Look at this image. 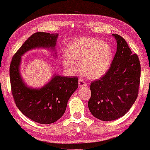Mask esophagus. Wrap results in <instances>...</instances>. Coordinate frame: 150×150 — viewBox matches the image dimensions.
<instances>
[{"mask_svg": "<svg viewBox=\"0 0 150 150\" xmlns=\"http://www.w3.org/2000/svg\"><path fill=\"white\" fill-rule=\"evenodd\" d=\"M79 87H87V84L86 83V82L84 81L83 79H79Z\"/></svg>", "mask_w": 150, "mask_h": 150, "instance_id": "obj_1", "label": "esophagus"}]
</instances>
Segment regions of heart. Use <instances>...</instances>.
<instances>
[{"instance_id": "b5f03b06", "label": "heart", "mask_w": 150, "mask_h": 150, "mask_svg": "<svg viewBox=\"0 0 150 150\" xmlns=\"http://www.w3.org/2000/svg\"><path fill=\"white\" fill-rule=\"evenodd\" d=\"M112 51L107 43L93 38H82L69 45L62 63L71 72L76 71L80 64L81 73L91 79L101 77L111 64Z\"/></svg>"}]
</instances>
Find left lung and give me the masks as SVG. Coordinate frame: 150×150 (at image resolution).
I'll list each match as a JSON object with an SVG mask.
<instances>
[{"instance_id":"left-lung-1","label":"left lung","mask_w":150,"mask_h":150,"mask_svg":"<svg viewBox=\"0 0 150 150\" xmlns=\"http://www.w3.org/2000/svg\"><path fill=\"white\" fill-rule=\"evenodd\" d=\"M117 41V52L111 65L100 79L90 85L88 106L98 120L112 121L124 116L137 100L140 85L141 65L126 40L112 34Z\"/></svg>"}]
</instances>
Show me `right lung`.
<instances>
[{"label": "right lung", "instance_id": "1", "mask_svg": "<svg viewBox=\"0 0 150 150\" xmlns=\"http://www.w3.org/2000/svg\"><path fill=\"white\" fill-rule=\"evenodd\" d=\"M58 35L44 32L33 34L13 55L10 64V83L16 106L22 114L39 124H52L63 116L68 100L79 87V79L55 74L44 87L33 89L20 75L21 57L34 48L54 50Z\"/></svg>", "mask_w": 150, "mask_h": 150}]
</instances>
